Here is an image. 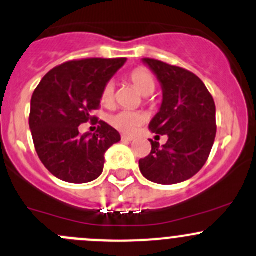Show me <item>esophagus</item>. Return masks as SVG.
Returning a JSON list of instances; mask_svg holds the SVG:
<instances>
[{"mask_svg": "<svg viewBox=\"0 0 256 256\" xmlns=\"http://www.w3.org/2000/svg\"><path fill=\"white\" fill-rule=\"evenodd\" d=\"M121 140H122V141H128H128H132L134 138H132V136L122 135V136H121Z\"/></svg>", "mask_w": 256, "mask_h": 256, "instance_id": "1", "label": "esophagus"}]
</instances>
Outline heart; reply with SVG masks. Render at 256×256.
I'll use <instances>...</instances> for the list:
<instances>
[{"instance_id": "heart-1", "label": "heart", "mask_w": 256, "mask_h": 256, "mask_svg": "<svg viewBox=\"0 0 256 256\" xmlns=\"http://www.w3.org/2000/svg\"><path fill=\"white\" fill-rule=\"evenodd\" d=\"M134 88L142 96H150L155 91L156 82L154 76L145 68H136L128 76ZM115 101V84L108 81L101 91V102L105 106H111ZM146 121V116L140 111H118L108 118V122L115 130L126 135H132Z\"/></svg>"}]
</instances>
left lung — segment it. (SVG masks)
Returning <instances> with one entry per match:
<instances>
[{"label":"left lung","instance_id":"obj_1","mask_svg":"<svg viewBox=\"0 0 256 256\" xmlns=\"http://www.w3.org/2000/svg\"><path fill=\"white\" fill-rule=\"evenodd\" d=\"M142 61L162 88L160 111L151 120L148 128L158 135H166L168 140L162 146L150 140V155L138 161V168L152 182H182L202 170L214 145V98L195 74L158 60Z\"/></svg>","mask_w":256,"mask_h":256}]
</instances>
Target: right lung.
<instances>
[{
    "label": "right lung",
    "mask_w": 256,
    "mask_h": 256,
    "mask_svg": "<svg viewBox=\"0 0 256 256\" xmlns=\"http://www.w3.org/2000/svg\"><path fill=\"white\" fill-rule=\"evenodd\" d=\"M126 58L68 61L44 75L31 98L30 128L44 168L66 182L85 184L101 175L105 152L121 140L118 130L91 116L101 91ZM98 123L95 134L80 135L78 126Z\"/></svg>",
    "instance_id": "add662e5"
}]
</instances>
